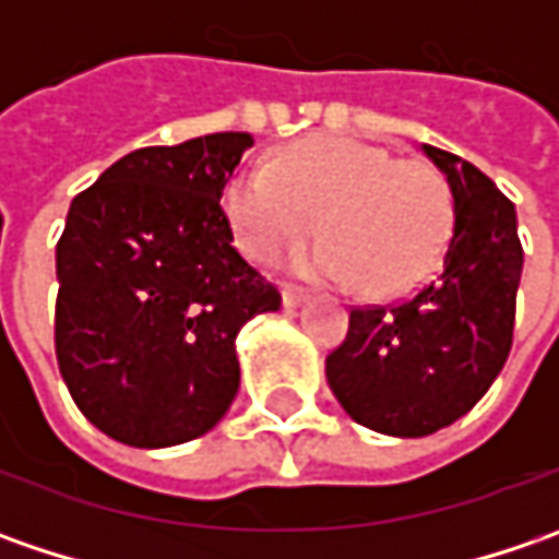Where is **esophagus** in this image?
<instances>
[{"label": "esophagus", "instance_id": "obj_1", "mask_svg": "<svg viewBox=\"0 0 559 559\" xmlns=\"http://www.w3.org/2000/svg\"><path fill=\"white\" fill-rule=\"evenodd\" d=\"M305 305V295L295 289H283V308H301Z\"/></svg>", "mask_w": 559, "mask_h": 559}]
</instances>
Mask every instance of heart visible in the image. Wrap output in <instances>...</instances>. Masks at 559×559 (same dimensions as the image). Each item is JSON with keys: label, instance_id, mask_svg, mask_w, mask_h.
<instances>
[{"label": "heart", "instance_id": "1", "mask_svg": "<svg viewBox=\"0 0 559 559\" xmlns=\"http://www.w3.org/2000/svg\"><path fill=\"white\" fill-rule=\"evenodd\" d=\"M226 217L254 261L311 239L292 270L370 295L417 286L451 236L454 202L439 167L397 162L382 145L345 136L308 140L273 164H248L226 186Z\"/></svg>", "mask_w": 559, "mask_h": 559}]
</instances>
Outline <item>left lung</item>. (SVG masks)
<instances>
[{"label":"left lung","mask_w":559,"mask_h":559,"mask_svg":"<svg viewBox=\"0 0 559 559\" xmlns=\"http://www.w3.org/2000/svg\"><path fill=\"white\" fill-rule=\"evenodd\" d=\"M451 186L454 229L441 270L395 308H357L326 357L348 417L395 439L432 436L473 411L513 342L523 246L516 207L479 167L423 145Z\"/></svg>","instance_id":"8db88e82"}]
</instances>
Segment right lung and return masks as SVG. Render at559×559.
Returning <instances> with one entry per match:
<instances>
[{
    "label": "right lung",
    "mask_w": 559,
    "mask_h": 559,
    "mask_svg": "<svg viewBox=\"0 0 559 559\" xmlns=\"http://www.w3.org/2000/svg\"><path fill=\"white\" fill-rule=\"evenodd\" d=\"M251 133L136 148L80 192L55 248V355L80 414L130 448L204 436L239 392L236 335L280 292L221 195Z\"/></svg>",
    "instance_id": "1"
}]
</instances>
